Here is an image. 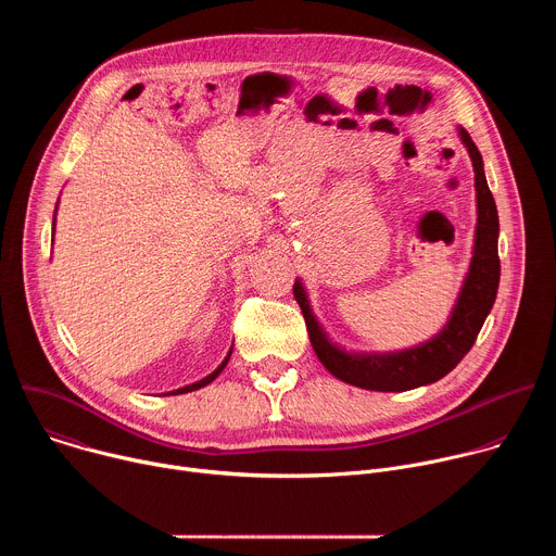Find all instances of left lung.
I'll list each match as a JSON object with an SVG mask.
<instances>
[{"mask_svg": "<svg viewBox=\"0 0 556 556\" xmlns=\"http://www.w3.org/2000/svg\"><path fill=\"white\" fill-rule=\"evenodd\" d=\"M462 142L475 169V191H478V230H475V249L468 275L464 279L457 303L451 312V319L444 330L431 341L403 352L387 354H350L334 345L319 321L314 319L305 290L301 281H294V299L303 312L309 343L324 363V367L343 382L371 391H407L422 384H431L446 376L472 348L478 339L486 316L495 303L500 288V217L493 193L484 176V161L470 140V136L459 127Z\"/></svg>", "mask_w": 556, "mask_h": 556, "instance_id": "8db88e82", "label": "left lung"}]
</instances>
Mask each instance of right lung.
<instances>
[{"instance_id": "add662e5", "label": "right lung", "mask_w": 556, "mask_h": 556, "mask_svg": "<svg viewBox=\"0 0 556 556\" xmlns=\"http://www.w3.org/2000/svg\"><path fill=\"white\" fill-rule=\"evenodd\" d=\"M232 352V350H230ZM230 352H228V356L222 361V365L213 371V374H208L206 378H202V380H198V382H193V384H187V387H182V389H176V391H172V395H176V393H187V391H195V389H200V387H204V384H208V382H213L217 376H219V371L226 367V363H228V358H230Z\"/></svg>"}]
</instances>
